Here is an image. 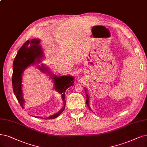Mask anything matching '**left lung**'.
Returning <instances> with one entry per match:
<instances>
[{
	"mask_svg": "<svg viewBox=\"0 0 147 147\" xmlns=\"http://www.w3.org/2000/svg\"><path fill=\"white\" fill-rule=\"evenodd\" d=\"M85 93H86V105H87L88 107L89 108V109H90V110H91V108H90V105H89V97H88V95L87 93H86V90H85Z\"/></svg>",
	"mask_w": 147,
	"mask_h": 147,
	"instance_id": "obj_1",
	"label": "left lung"
}]
</instances>
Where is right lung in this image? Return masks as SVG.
Wrapping results in <instances>:
<instances>
[{
    "mask_svg": "<svg viewBox=\"0 0 147 147\" xmlns=\"http://www.w3.org/2000/svg\"><path fill=\"white\" fill-rule=\"evenodd\" d=\"M40 40L39 39H32L31 40H28L19 49L16 55L13 65V73L12 76V84L14 93L17 98L20 105L24 108L25 100L24 99L22 90V73L24 71L29 67L30 65L36 63L40 62L41 58L43 57L42 48L40 45ZM39 69L43 73L49 71L48 69L42 64V67L39 66ZM54 81V86L60 94L63 103V107L57 113L54 114L47 118V119H53L58 117L63 111L65 107V93L66 90L71 86L74 85V78L71 76H63L57 77L55 75L51 74ZM37 118L40 117L34 116Z\"/></svg>",
    "mask_w": 147,
    "mask_h": 147,
    "instance_id": "add662e5",
    "label": "right lung"
}]
</instances>
